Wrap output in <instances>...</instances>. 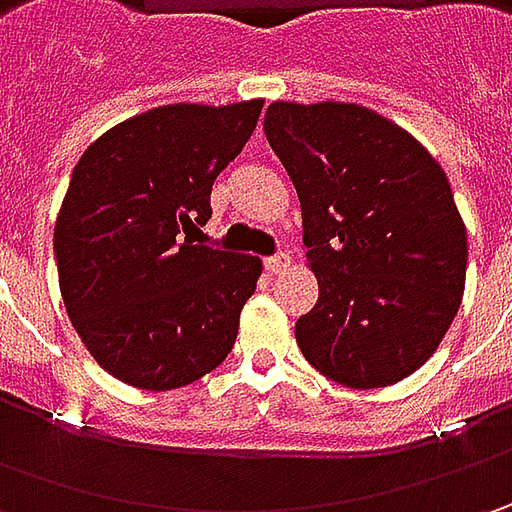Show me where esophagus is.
<instances>
[{"label":"esophagus","mask_w":512,"mask_h":512,"mask_svg":"<svg viewBox=\"0 0 512 512\" xmlns=\"http://www.w3.org/2000/svg\"><path fill=\"white\" fill-rule=\"evenodd\" d=\"M287 267H290V256L287 253H276V256H267L265 259L267 273H282Z\"/></svg>","instance_id":"1"}]
</instances>
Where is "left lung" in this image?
<instances>
[{"label":"left lung","mask_w":512,"mask_h":512,"mask_svg":"<svg viewBox=\"0 0 512 512\" xmlns=\"http://www.w3.org/2000/svg\"><path fill=\"white\" fill-rule=\"evenodd\" d=\"M265 136L302 202L319 302L296 342L322 376L370 390L419 370L453 325L467 233L442 165L347 102H273Z\"/></svg>","instance_id":"8db88e82"}]
</instances>
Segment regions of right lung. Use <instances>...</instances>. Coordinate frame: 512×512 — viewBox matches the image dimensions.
<instances>
[{
  "mask_svg": "<svg viewBox=\"0 0 512 512\" xmlns=\"http://www.w3.org/2000/svg\"><path fill=\"white\" fill-rule=\"evenodd\" d=\"M262 99L165 105L110 128L73 168L53 253L90 356L119 382L173 390L225 362L262 262L193 245L210 187L242 153Z\"/></svg>",
  "mask_w": 512,
  "mask_h": 512,
  "instance_id": "add662e5",
  "label": "right lung"
}]
</instances>
